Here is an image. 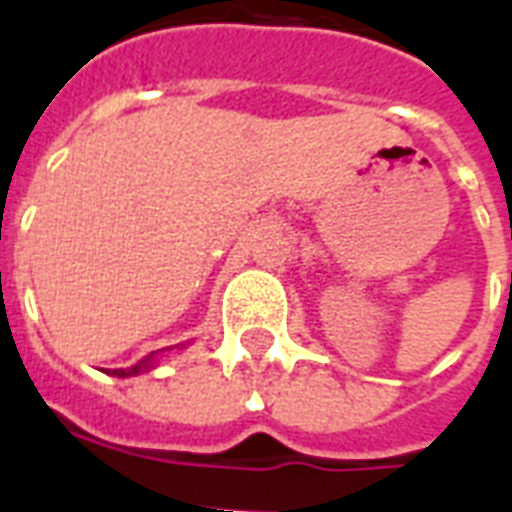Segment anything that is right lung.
<instances>
[{
    "mask_svg": "<svg viewBox=\"0 0 512 512\" xmlns=\"http://www.w3.org/2000/svg\"><path fill=\"white\" fill-rule=\"evenodd\" d=\"M146 369H151V358H146V361H140V364L130 366V369H114V374H119V377H132V374L146 372Z\"/></svg>",
    "mask_w": 512,
    "mask_h": 512,
    "instance_id": "1",
    "label": "right lung"
}]
</instances>
